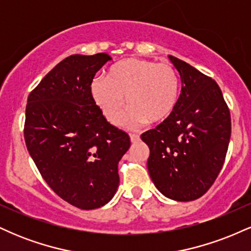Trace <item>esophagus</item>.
<instances>
[{
  "instance_id": "obj_1",
  "label": "esophagus",
  "mask_w": 251,
  "mask_h": 251,
  "mask_svg": "<svg viewBox=\"0 0 251 251\" xmlns=\"http://www.w3.org/2000/svg\"><path fill=\"white\" fill-rule=\"evenodd\" d=\"M129 138H131L132 143H137L140 140V137L138 134H129Z\"/></svg>"
}]
</instances>
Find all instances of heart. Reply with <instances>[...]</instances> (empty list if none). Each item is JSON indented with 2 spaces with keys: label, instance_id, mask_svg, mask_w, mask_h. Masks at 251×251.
<instances>
[{
  "label": "heart",
  "instance_id": "b5f03b06",
  "mask_svg": "<svg viewBox=\"0 0 251 251\" xmlns=\"http://www.w3.org/2000/svg\"><path fill=\"white\" fill-rule=\"evenodd\" d=\"M91 94L111 124H118L125 111L126 127L145 123L160 124L175 113L180 94L179 76L168 63L131 57L109 68L106 79H94Z\"/></svg>",
  "mask_w": 251,
  "mask_h": 251
}]
</instances>
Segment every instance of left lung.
<instances>
[{
    "instance_id": "1",
    "label": "left lung",
    "mask_w": 251,
    "mask_h": 251,
    "mask_svg": "<svg viewBox=\"0 0 251 251\" xmlns=\"http://www.w3.org/2000/svg\"><path fill=\"white\" fill-rule=\"evenodd\" d=\"M179 73L181 93L169 120L142 134L150 149L148 170L159 192L190 201L210 189L226 159L230 112L220 86L183 60L169 55Z\"/></svg>"
}]
</instances>
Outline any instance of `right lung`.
Instances as JSON below:
<instances>
[{"label": "right lung", "mask_w": 251, "mask_h": 251, "mask_svg": "<svg viewBox=\"0 0 251 251\" xmlns=\"http://www.w3.org/2000/svg\"><path fill=\"white\" fill-rule=\"evenodd\" d=\"M112 57L71 55L29 94L25 140L42 178L63 201L82 210L107 204L119 186L118 164L129 149L91 94L93 77Z\"/></svg>", "instance_id": "1"}]
</instances>
